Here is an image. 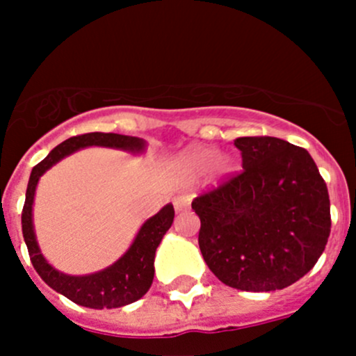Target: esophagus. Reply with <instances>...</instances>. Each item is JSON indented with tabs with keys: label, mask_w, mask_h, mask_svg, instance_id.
<instances>
[{
	"label": "esophagus",
	"mask_w": 356,
	"mask_h": 356,
	"mask_svg": "<svg viewBox=\"0 0 356 356\" xmlns=\"http://www.w3.org/2000/svg\"><path fill=\"white\" fill-rule=\"evenodd\" d=\"M172 203H174V208L177 211L186 210V208L189 207V203H191V195H188V193H182V195L175 196Z\"/></svg>",
	"instance_id": "obj_1"
}]
</instances>
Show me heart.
I'll return each instance as SVG.
<instances>
[{
    "instance_id": "heart-1",
    "label": "heart",
    "mask_w": 356,
    "mask_h": 356,
    "mask_svg": "<svg viewBox=\"0 0 356 356\" xmlns=\"http://www.w3.org/2000/svg\"><path fill=\"white\" fill-rule=\"evenodd\" d=\"M218 161V152L211 148H196L193 152H188L179 161V167L184 174L196 175L210 170Z\"/></svg>"
}]
</instances>
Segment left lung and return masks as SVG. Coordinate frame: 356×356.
<instances>
[{
    "label": "left lung",
    "mask_w": 356,
    "mask_h": 356,
    "mask_svg": "<svg viewBox=\"0 0 356 356\" xmlns=\"http://www.w3.org/2000/svg\"><path fill=\"white\" fill-rule=\"evenodd\" d=\"M243 170L201 193L198 243L234 289H284L312 270L331 234L325 181L305 148L270 136L238 138Z\"/></svg>",
    "instance_id": "obj_1"
}]
</instances>
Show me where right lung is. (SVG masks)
<instances>
[{
	"instance_id": "1",
	"label": "right lung",
	"mask_w": 356,
	"mask_h": 356,
	"mask_svg": "<svg viewBox=\"0 0 356 356\" xmlns=\"http://www.w3.org/2000/svg\"><path fill=\"white\" fill-rule=\"evenodd\" d=\"M86 146H108V148L129 149V152H141L145 148V141L139 138L122 134H103V132H88V134L74 136L63 141L62 145L51 149L48 156L39 161L31 172V179L25 193V203L22 210V234L27 245L29 257L35 272L41 275L42 281L74 303L88 308H118L124 305L134 303L141 296H145L149 289L155 275V251L160 245L165 232L170 229L174 222V207L167 204L160 211L146 220L139 229L134 243L129 248L127 253L115 261L113 265L102 272L91 275H65L55 270L39 251L35 243L34 227H32V203H34L35 186L39 177L48 170L51 165L62 160L63 156L86 148Z\"/></svg>"
}]
</instances>
